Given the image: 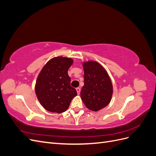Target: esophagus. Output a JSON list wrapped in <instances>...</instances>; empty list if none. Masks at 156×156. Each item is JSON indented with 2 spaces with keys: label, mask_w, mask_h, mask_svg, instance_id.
<instances>
[{
  "label": "esophagus",
  "mask_w": 156,
  "mask_h": 156,
  "mask_svg": "<svg viewBox=\"0 0 156 156\" xmlns=\"http://www.w3.org/2000/svg\"><path fill=\"white\" fill-rule=\"evenodd\" d=\"M76 90H77V94H80V92H81V88H76Z\"/></svg>",
  "instance_id": "34e87169"
}]
</instances>
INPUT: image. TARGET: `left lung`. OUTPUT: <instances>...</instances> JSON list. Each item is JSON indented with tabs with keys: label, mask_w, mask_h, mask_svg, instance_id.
Segmentation results:
<instances>
[{
	"label": "left lung",
	"mask_w": 156,
	"mask_h": 156,
	"mask_svg": "<svg viewBox=\"0 0 156 156\" xmlns=\"http://www.w3.org/2000/svg\"><path fill=\"white\" fill-rule=\"evenodd\" d=\"M84 86L81 98L88 109L98 111L108 105L112 95V84L105 69L96 61L83 64Z\"/></svg>",
	"instance_id": "obj_1"
}]
</instances>
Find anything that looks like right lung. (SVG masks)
Returning <instances> with one entry per match:
<instances>
[{
  "label": "right lung",
  "mask_w": 156,
  "mask_h": 156,
  "mask_svg": "<svg viewBox=\"0 0 156 156\" xmlns=\"http://www.w3.org/2000/svg\"><path fill=\"white\" fill-rule=\"evenodd\" d=\"M73 62L71 58H51L41 69L37 78L35 92L40 104L47 111L62 113L68 109L72 99L77 95L70 85L68 71Z\"/></svg>",
  "instance_id": "1"
}]
</instances>
